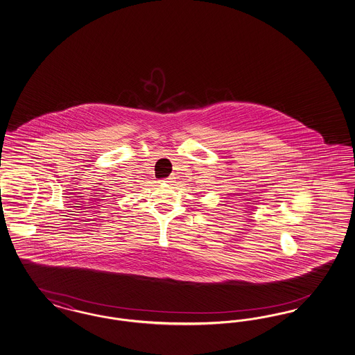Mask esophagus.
<instances>
[{"label":"esophagus","instance_id":"34e87169","mask_svg":"<svg viewBox=\"0 0 355 355\" xmlns=\"http://www.w3.org/2000/svg\"><path fill=\"white\" fill-rule=\"evenodd\" d=\"M174 180H175L174 177H169V178H166V180H164V182L172 183L174 182Z\"/></svg>","mask_w":355,"mask_h":355}]
</instances>
